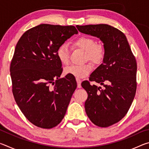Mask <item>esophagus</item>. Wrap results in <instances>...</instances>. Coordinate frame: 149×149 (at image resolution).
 Masks as SVG:
<instances>
[{
    "instance_id": "1",
    "label": "esophagus",
    "mask_w": 149,
    "mask_h": 149,
    "mask_svg": "<svg viewBox=\"0 0 149 149\" xmlns=\"http://www.w3.org/2000/svg\"><path fill=\"white\" fill-rule=\"evenodd\" d=\"M76 81H77V87L78 88H81V80L79 78H76Z\"/></svg>"
}]
</instances>
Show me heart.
I'll use <instances>...</instances> for the list:
<instances>
[{
	"label": "heart",
	"mask_w": 149,
	"mask_h": 149,
	"mask_svg": "<svg viewBox=\"0 0 149 149\" xmlns=\"http://www.w3.org/2000/svg\"><path fill=\"white\" fill-rule=\"evenodd\" d=\"M75 46L84 50L86 52V58L91 61L99 64L104 59L105 50L101 44L97 43L92 37L81 36L74 41ZM57 56L60 62L63 64H68L70 61V50L67 45L63 44L57 50ZM93 70L90 63L81 65L73 64L67 66L64 72L67 75H71L77 78H83L87 76Z\"/></svg>",
	"instance_id": "b5f03b06"
}]
</instances>
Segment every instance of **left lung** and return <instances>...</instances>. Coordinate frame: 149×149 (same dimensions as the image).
<instances>
[{
  "label": "left lung",
  "instance_id": "left-lung-1",
  "mask_svg": "<svg viewBox=\"0 0 149 149\" xmlns=\"http://www.w3.org/2000/svg\"><path fill=\"white\" fill-rule=\"evenodd\" d=\"M83 33L99 38L104 43L102 64L90 75V81L104 87L82 82L88 97L85 103L87 116L95 125L107 127L120 121L134 99L137 81V62L125 35L107 24L76 26Z\"/></svg>",
  "mask_w": 149,
  "mask_h": 149
}]
</instances>
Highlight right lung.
Masks as SVG:
<instances>
[{
  "instance_id": "1",
  "label": "right lung",
  "mask_w": 149,
  "mask_h": 149,
  "mask_svg": "<svg viewBox=\"0 0 149 149\" xmlns=\"http://www.w3.org/2000/svg\"><path fill=\"white\" fill-rule=\"evenodd\" d=\"M77 33L73 26L40 24L25 32L15 48L10 68L12 93L22 112L37 127H54L66 112L77 83L72 75L60 78L57 50Z\"/></svg>"
}]
</instances>
